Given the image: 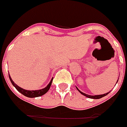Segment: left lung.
Returning a JSON list of instances; mask_svg holds the SVG:
<instances>
[{
    "mask_svg": "<svg viewBox=\"0 0 127 127\" xmlns=\"http://www.w3.org/2000/svg\"><path fill=\"white\" fill-rule=\"evenodd\" d=\"M77 90L79 91L80 92H81V94H83V95H84V96H87V97H88V98H92V99H99V98H102V97H104V96H106L107 94H109V92H107V93H106V94H102V95H96V96H91V95H88V94H85V93H83V92H81V91L79 90V89H77Z\"/></svg>",
    "mask_w": 127,
    "mask_h": 127,
    "instance_id": "1",
    "label": "left lung"
}]
</instances>
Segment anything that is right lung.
<instances>
[{
	"instance_id": "obj_1",
	"label": "right lung",
	"mask_w": 127,
	"mask_h": 127,
	"mask_svg": "<svg viewBox=\"0 0 127 127\" xmlns=\"http://www.w3.org/2000/svg\"><path fill=\"white\" fill-rule=\"evenodd\" d=\"M9 75V79L10 80L11 83L14 86V87L16 88L18 91L20 92V93H22L23 95L24 96H27V97H29V98H35V97H38V96H42L43 94H46V92L48 91L49 89L50 88V86H51L52 82V79L51 80V81L50 82V83L48 85H47V87H45L44 89H41V90H38V91H27V90H25V89H22L21 87H18V85H16V83H14V82L12 81V78L10 77V75Z\"/></svg>"
}]
</instances>
